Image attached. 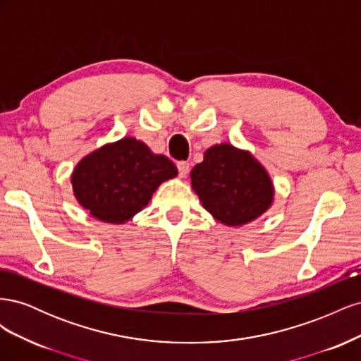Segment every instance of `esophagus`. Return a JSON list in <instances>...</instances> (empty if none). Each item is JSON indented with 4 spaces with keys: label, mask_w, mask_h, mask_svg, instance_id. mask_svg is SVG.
I'll return each instance as SVG.
<instances>
[{
    "label": "esophagus",
    "mask_w": 361,
    "mask_h": 361,
    "mask_svg": "<svg viewBox=\"0 0 361 361\" xmlns=\"http://www.w3.org/2000/svg\"><path fill=\"white\" fill-rule=\"evenodd\" d=\"M178 170H179V176L180 178H187V174L190 171V164L185 162V161L178 162Z\"/></svg>",
    "instance_id": "1"
}]
</instances>
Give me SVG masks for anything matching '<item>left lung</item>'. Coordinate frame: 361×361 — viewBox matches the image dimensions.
<instances>
[{"instance_id":"1","label":"left lung","mask_w":361,"mask_h":361,"mask_svg":"<svg viewBox=\"0 0 361 361\" xmlns=\"http://www.w3.org/2000/svg\"><path fill=\"white\" fill-rule=\"evenodd\" d=\"M191 188L216 221L241 227L257 220L274 203L269 173L248 150L220 143L204 150L191 170Z\"/></svg>"}]
</instances>
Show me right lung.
<instances>
[{
	"label": "right lung",
	"instance_id": "1",
	"mask_svg": "<svg viewBox=\"0 0 361 361\" xmlns=\"http://www.w3.org/2000/svg\"><path fill=\"white\" fill-rule=\"evenodd\" d=\"M178 176L166 155L134 137L106 143L76 164L71 182L76 202L96 220L125 224L146 207L159 185Z\"/></svg>",
	"mask_w": 361,
	"mask_h": 361
}]
</instances>
